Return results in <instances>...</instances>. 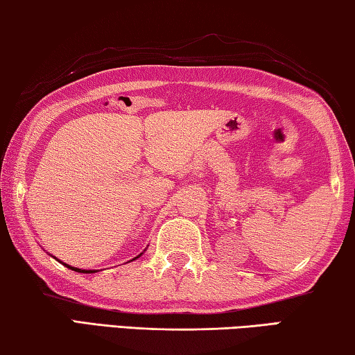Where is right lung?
<instances>
[{
    "label": "right lung",
    "mask_w": 355,
    "mask_h": 355,
    "mask_svg": "<svg viewBox=\"0 0 355 355\" xmlns=\"http://www.w3.org/2000/svg\"><path fill=\"white\" fill-rule=\"evenodd\" d=\"M142 255V254H141ZM141 255H137L136 258H139ZM136 258H133V260H136ZM62 263V261H61ZM65 264V263H64ZM65 266H67L69 269H71V271H76V272H83V274H92V272H97V271H94V269H78V268H73V266H69V264H65Z\"/></svg>",
    "instance_id": "right-lung-1"
}]
</instances>
